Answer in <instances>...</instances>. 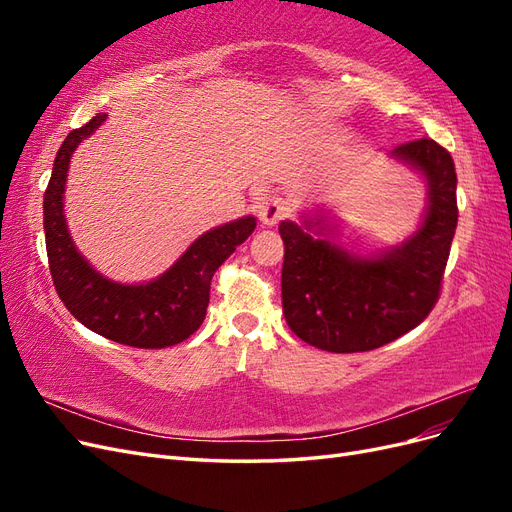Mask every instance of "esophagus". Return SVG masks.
<instances>
[{"instance_id": "34e87169", "label": "esophagus", "mask_w": 512, "mask_h": 512, "mask_svg": "<svg viewBox=\"0 0 512 512\" xmlns=\"http://www.w3.org/2000/svg\"><path fill=\"white\" fill-rule=\"evenodd\" d=\"M288 211H290L288 200L282 198V196L273 194V196H269V198L265 200V203L260 205L258 215H260V222L265 224V226H275L282 218H286Z\"/></svg>"}]
</instances>
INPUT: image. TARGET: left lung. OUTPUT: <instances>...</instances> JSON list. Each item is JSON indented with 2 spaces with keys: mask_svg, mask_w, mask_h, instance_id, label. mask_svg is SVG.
<instances>
[{
  "mask_svg": "<svg viewBox=\"0 0 512 512\" xmlns=\"http://www.w3.org/2000/svg\"><path fill=\"white\" fill-rule=\"evenodd\" d=\"M389 158L425 181L427 205L401 243L361 254L337 243L324 207L284 220L282 307L290 331L327 352H365L421 324L436 305L457 228V173L431 138L395 147Z\"/></svg>",
  "mask_w": 512,
  "mask_h": 512,
  "instance_id": "8db88e82",
  "label": "left lung"
}]
</instances>
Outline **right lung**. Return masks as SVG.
I'll return each mask as SVG.
<instances>
[{
  "label": "right lung",
  "instance_id": "1",
  "mask_svg": "<svg viewBox=\"0 0 512 512\" xmlns=\"http://www.w3.org/2000/svg\"><path fill=\"white\" fill-rule=\"evenodd\" d=\"M106 121L98 113L61 143L44 192V237L53 284L68 312L94 333L132 348H166L188 339L207 316L211 277L256 228L254 215L203 232L162 275L141 284L108 280L76 250L64 194L72 153Z\"/></svg>",
  "mask_w": 512,
  "mask_h": 512
}]
</instances>
